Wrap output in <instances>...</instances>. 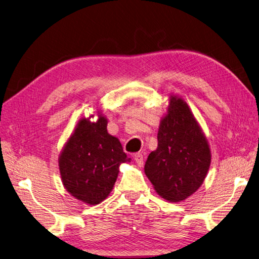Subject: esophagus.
I'll return each mask as SVG.
<instances>
[{
    "instance_id": "1",
    "label": "esophagus",
    "mask_w": 259,
    "mask_h": 259,
    "mask_svg": "<svg viewBox=\"0 0 259 259\" xmlns=\"http://www.w3.org/2000/svg\"><path fill=\"white\" fill-rule=\"evenodd\" d=\"M134 158H135V161L139 165V166H142V165H143V155L141 153L135 154Z\"/></svg>"
}]
</instances>
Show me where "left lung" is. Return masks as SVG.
Instances as JSON below:
<instances>
[{"label":"left lung","mask_w":259,"mask_h":259,"mask_svg":"<svg viewBox=\"0 0 259 259\" xmlns=\"http://www.w3.org/2000/svg\"><path fill=\"white\" fill-rule=\"evenodd\" d=\"M210 163L208 140L187 103L170 95L158 127L157 148L144 165L145 175L162 198L178 202L201 186Z\"/></svg>","instance_id":"8db88e82"}]
</instances>
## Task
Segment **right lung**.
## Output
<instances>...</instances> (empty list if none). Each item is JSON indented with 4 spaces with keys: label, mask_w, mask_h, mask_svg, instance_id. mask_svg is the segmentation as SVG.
Segmentation results:
<instances>
[{
    "label": "right lung",
    "mask_w": 259,
    "mask_h": 259,
    "mask_svg": "<svg viewBox=\"0 0 259 259\" xmlns=\"http://www.w3.org/2000/svg\"><path fill=\"white\" fill-rule=\"evenodd\" d=\"M94 117V116H91ZM90 117V118H91ZM82 118L59 156L64 188L86 204L105 200L114 188L119 166L130 162L118 138L107 132V118Z\"/></svg>",
    "instance_id": "obj_1"
}]
</instances>
